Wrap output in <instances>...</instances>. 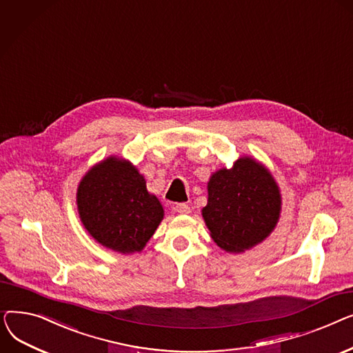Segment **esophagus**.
Returning a JSON list of instances; mask_svg holds the SVG:
<instances>
[{
	"instance_id": "esophagus-1",
	"label": "esophagus",
	"mask_w": 353,
	"mask_h": 353,
	"mask_svg": "<svg viewBox=\"0 0 353 353\" xmlns=\"http://www.w3.org/2000/svg\"><path fill=\"white\" fill-rule=\"evenodd\" d=\"M173 210L180 214L190 213V208H189V205H186V203H177V205L173 206Z\"/></svg>"
}]
</instances>
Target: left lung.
<instances>
[{
	"label": "left lung",
	"mask_w": 353,
	"mask_h": 353,
	"mask_svg": "<svg viewBox=\"0 0 353 353\" xmlns=\"http://www.w3.org/2000/svg\"><path fill=\"white\" fill-rule=\"evenodd\" d=\"M208 206L201 213L212 239L228 252H243L266 239L281 213V193L270 173L250 157L209 181Z\"/></svg>",
	"instance_id": "left-lung-1"
}]
</instances>
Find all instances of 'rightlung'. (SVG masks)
Instances as JSON below:
<instances>
[{
	"label": "right lung",
	"mask_w": 353,
	"mask_h": 353,
	"mask_svg": "<svg viewBox=\"0 0 353 353\" xmlns=\"http://www.w3.org/2000/svg\"><path fill=\"white\" fill-rule=\"evenodd\" d=\"M80 219L103 246L140 252L163 219V208L128 161L110 157L83 177L77 192Z\"/></svg>",
	"instance_id": "add662e5"
}]
</instances>
